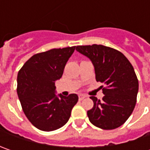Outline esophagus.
Returning <instances> with one entry per match:
<instances>
[{
  "instance_id": "esophagus-1",
  "label": "esophagus",
  "mask_w": 150,
  "mask_h": 150,
  "mask_svg": "<svg viewBox=\"0 0 150 150\" xmlns=\"http://www.w3.org/2000/svg\"><path fill=\"white\" fill-rule=\"evenodd\" d=\"M78 98H79V100H83V99H84L86 98V96L83 95V94H79Z\"/></svg>"
}]
</instances>
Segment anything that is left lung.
Masks as SVG:
<instances>
[{"mask_svg":"<svg viewBox=\"0 0 150 150\" xmlns=\"http://www.w3.org/2000/svg\"><path fill=\"white\" fill-rule=\"evenodd\" d=\"M76 50L89 58L94 67L96 81L106 86L103 88V100L90 97L93 107L88 111L89 121L103 129L120 127L134 111L139 91L132 64L122 52L103 45L78 46Z\"/></svg>","mask_w":150,"mask_h":150,"instance_id":"8db88e82","label":"left lung"}]
</instances>
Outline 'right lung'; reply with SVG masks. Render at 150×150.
I'll return each mask as SVG.
<instances>
[{
    "instance_id": "add662e5",
    "label": "right lung",
    "mask_w": 150,
    "mask_h": 150,
    "mask_svg": "<svg viewBox=\"0 0 150 150\" xmlns=\"http://www.w3.org/2000/svg\"><path fill=\"white\" fill-rule=\"evenodd\" d=\"M76 47L38 53L25 62L17 75V94L23 112L37 129L53 131L67 124L78 97L56 94L55 82Z\"/></svg>"
}]
</instances>
